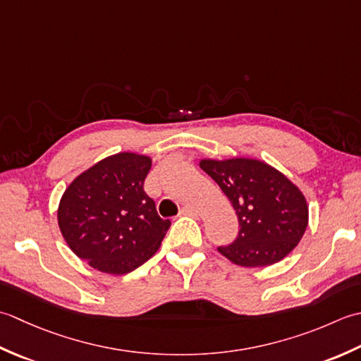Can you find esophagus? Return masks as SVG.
I'll return each mask as SVG.
<instances>
[{
	"instance_id": "34e87169",
	"label": "esophagus",
	"mask_w": 361,
	"mask_h": 361,
	"mask_svg": "<svg viewBox=\"0 0 361 361\" xmlns=\"http://www.w3.org/2000/svg\"><path fill=\"white\" fill-rule=\"evenodd\" d=\"M179 215H187V216H196L197 212L193 209V207H182Z\"/></svg>"
}]
</instances>
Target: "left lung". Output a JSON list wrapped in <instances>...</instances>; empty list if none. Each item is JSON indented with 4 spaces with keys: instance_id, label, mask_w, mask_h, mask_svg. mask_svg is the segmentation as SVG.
Instances as JSON below:
<instances>
[{
    "instance_id": "obj_1",
    "label": "left lung",
    "mask_w": 361,
    "mask_h": 361,
    "mask_svg": "<svg viewBox=\"0 0 361 361\" xmlns=\"http://www.w3.org/2000/svg\"><path fill=\"white\" fill-rule=\"evenodd\" d=\"M201 168L229 197L240 231L218 251L240 267H268L288 255L308 223L304 195L273 166L252 159L202 160Z\"/></svg>"
}]
</instances>
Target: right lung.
Listing matches in <instances>:
<instances>
[{
  "label": "right lung",
  "instance_id": "1",
  "mask_svg": "<svg viewBox=\"0 0 361 361\" xmlns=\"http://www.w3.org/2000/svg\"><path fill=\"white\" fill-rule=\"evenodd\" d=\"M151 159L120 152L70 183L59 204V227L70 249L92 268L128 274L157 252L170 219H161L143 183Z\"/></svg>",
  "mask_w": 361,
  "mask_h": 361
}]
</instances>
